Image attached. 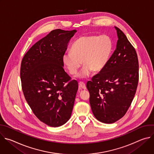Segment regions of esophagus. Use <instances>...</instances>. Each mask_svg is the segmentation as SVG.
Masks as SVG:
<instances>
[{
    "mask_svg": "<svg viewBox=\"0 0 154 154\" xmlns=\"http://www.w3.org/2000/svg\"><path fill=\"white\" fill-rule=\"evenodd\" d=\"M79 85L80 88H82V89H83V90H86V85H85V84L83 82H79Z\"/></svg>",
    "mask_w": 154,
    "mask_h": 154,
    "instance_id": "34e87169",
    "label": "esophagus"
}]
</instances>
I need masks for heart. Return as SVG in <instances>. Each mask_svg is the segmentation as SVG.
<instances>
[{
    "instance_id": "b5f03b06",
    "label": "heart",
    "mask_w": 154,
    "mask_h": 154,
    "mask_svg": "<svg viewBox=\"0 0 154 154\" xmlns=\"http://www.w3.org/2000/svg\"><path fill=\"white\" fill-rule=\"evenodd\" d=\"M113 49L112 38L106 35H85L76 39L72 45L71 51L63 53L62 60L72 75L79 74L80 78H85L91 72H99L107 65Z\"/></svg>"
}]
</instances>
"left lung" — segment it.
<instances>
[{
	"label": "left lung",
	"mask_w": 154,
	"mask_h": 154,
	"mask_svg": "<svg viewBox=\"0 0 154 154\" xmlns=\"http://www.w3.org/2000/svg\"><path fill=\"white\" fill-rule=\"evenodd\" d=\"M115 27L118 38L116 50L106 67L86 83L93 113L106 124L114 123L125 115L139 79L137 52L125 34Z\"/></svg>",
	"instance_id": "8db88e82"
}]
</instances>
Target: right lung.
Returning a JSON list of instances; mask_svg holds the SVG:
<instances>
[{"label":"right lung","instance_id":"add662e5","mask_svg":"<svg viewBox=\"0 0 154 154\" xmlns=\"http://www.w3.org/2000/svg\"><path fill=\"white\" fill-rule=\"evenodd\" d=\"M77 30L56 29L28 51L20 65L22 89L35 115L57 127L71 118L78 82L63 69L62 56Z\"/></svg>","mask_w":154,"mask_h":154}]
</instances>
